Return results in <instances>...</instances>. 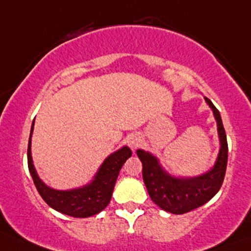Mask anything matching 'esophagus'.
I'll list each match as a JSON object with an SVG mask.
<instances>
[{"label":"esophagus","mask_w":251,"mask_h":251,"mask_svg":"<svg viewBox=\"0 0 251 251\" xmlns=\"http://www.w3.org/2000/svg\"><path fill=\"white\" fill-rule=\"evenodd\" d=\"M139 143H141V138H139V137L131 136L130 138H128V146L132 148V149H136V148L139 146Z\"/></svg>","instance_id":"obj_1"}]
</instances>
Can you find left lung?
Wrapping results in <instances>:
<instances>
[{
    "instance_id": "8db88e82",
    "label": "left lung",
    "mask_w": 251,
    "mask_h": 251,
    "mask_svg": "<svg viewBox=\"0 0 251 251\" xmlns=\"http://www.w3.org/2000/svg\"><path fill=\"white\" fill-rule=\"evenodd\" d=\"M204 100L214 113L220 139V150L212 170L194 178H176L161 167L154 155L144 150H137L143 165V180L150 199L161 209L173 214H184L207 203L220 190L225 178L228 154L225 128L215 105L207 97Z\"/></svg>"
}]
</instances>
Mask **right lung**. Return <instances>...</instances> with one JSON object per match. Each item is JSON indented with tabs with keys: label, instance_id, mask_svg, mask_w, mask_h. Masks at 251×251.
Wrapping results in <instances>:
<instances>
[{
	"label": "right lung",
	"instance_id": "1",
	"mask_svg": "<svg viewBox=\"0 0 251 251\" xmlns=\"http://www.w3.org/2000/svg\"><path fill=\"white\" fill-rule=\"evenodd\" d=\"M33 124L35 120L31 126V133L28 138L27 165L36 189L38 190L42 199L52 209L73 218H89L102 212L110 202L115 181L121 167L125 161L132 155L130 148L123 147L118 151L109 155L100 167L94 180L88 185L79 189L66 190V191L55 190L49 188L41 180L33 166L32 156H31V136H32Z\"/></svg>",
	"mask_w": 251,
	"mask_h": 251
}]
</instances>
